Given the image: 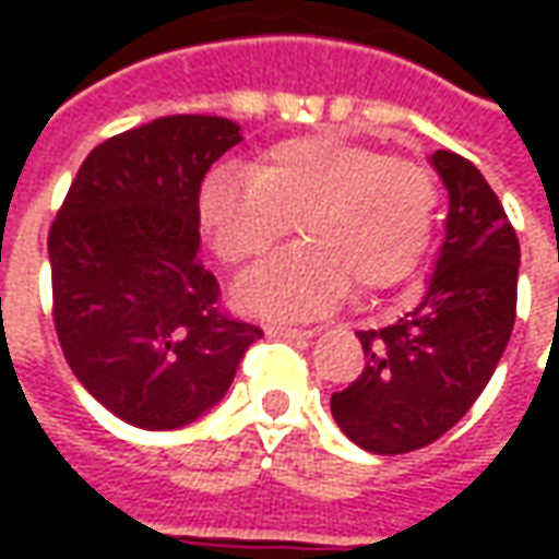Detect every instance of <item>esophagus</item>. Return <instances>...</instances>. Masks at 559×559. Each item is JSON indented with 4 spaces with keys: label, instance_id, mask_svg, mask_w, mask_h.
Returning <instances> with one entry per match:
<instances>
[{
    "label": "esophagus",
    "instance_id": "34e87169",
    "mask_svg": "<svg viewBox=\"0 0 559 559\" xmlns=\"http://www.w3.org/2000/svg\"><path fill=\"white\" fill-rule=\"evenodd\" d=\"M317 329H305V326H269V335L275 338H314Z\"/></svg>",
    "mask_w": 559,
    "mask_h": 559
}]
</instances>
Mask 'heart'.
Wrapping results in <instances>:
<instances>
[{
    "instance_id": "heart-1",
    "label": "heart",
    "mask_w": 559,
    "mask_h": 559,
    "mask_svg": "<svg viewBox=\"0 0 559 559\" xmlns=\"http://www.w3.org/2000/svg\"><path fill=\"white\" fill-rule=\"evenodd\" d=\"M433 209L437 185L421 164L335 134L281 140L254 173L218 167L197 194L200 227L227 266L266 254L296 221L302 242L236 284V302L263 317L320 314L350 284L401 281L428 242Z\"/></svg>"
}]
</instances>
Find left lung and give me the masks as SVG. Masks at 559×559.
I'll use <instances>...</instances> for the list:
<instances>
[{
	"mask_svg": "<svg viewBox=\"0 0 559 559\" xmlns=\"http://www.w3.org/2000/svg\"><path fill=\"white\" fill-rule=\"evenodd\" d=\"M431 167L449 191L433 272L407 314L356 332L362 374L332 395L341 431L374 455H404L457 425L515 326L521 248L500 200L455 152L437 148Z\"/></svg>",
	"mask_w": 559,
	"mask_h": 559,
	"instance_id": "obj_1",
	"label": "left lung"
}]
</instances>
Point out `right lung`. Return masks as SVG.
Instances as JSON below:
<instances>
[{
	"label": "right lung",
	"instance_id": "add662e5",
	"mask_svg": "<svg viewBox=\"0 0 559 559\" xmlns=\"http://www.w3.org/2000/svg\"><path fill=\"white\" fill-rule=\"evenodd\" d=\"M242 140L221 116H160L90 152L56 215L47 251L53 323L71 371L128 425L170 431L230 389L263 338L221 311L200 263L197 194Z\"/></svg>",
	"mask_w": 559,
	"mask_h": 559
}]
</instances>
